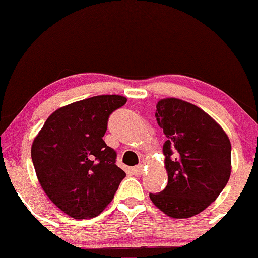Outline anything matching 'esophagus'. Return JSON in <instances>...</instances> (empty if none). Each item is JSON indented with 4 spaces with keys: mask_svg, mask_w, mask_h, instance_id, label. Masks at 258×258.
Returning <instances> with one entry per match:
<instances>
[{
    "mask_svg": "<svg viewBox=\"0 0 258 258\" xmlns=\"http://www.w3.org/2000/svg\"><path fill=\"white\" fill-rule=\"evenodd\" d=\"M133 172L136 176H141V175H142V172H143V165L142 164H139V165H136V167H134L133 168Z\"/></svg>",
    "mask_w": 258,
    "mask_h": 258,
    "instance_id": "obj_1",
    "label": "esophagus"
}]
</instances>
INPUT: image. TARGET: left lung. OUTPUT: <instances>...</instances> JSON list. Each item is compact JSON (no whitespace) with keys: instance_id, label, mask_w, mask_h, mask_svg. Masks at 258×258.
<instances>
[{"instance_id":"8db88e82","label":"left lung","mask_w":258,"mask_h":258,"mask_svg":"<svg viewBox=\"0 0 258 258\" xmlns=\"http://www.w3.org/2000/svg\"><path fill=\"white\" fill-rule=\"evenodd\" d=\"M157 124L163 129L167 186L150 200L172 218H188L210 206L231 172V144L207 112L178 98L157 102Z\"/></svg>"}]
</instances>
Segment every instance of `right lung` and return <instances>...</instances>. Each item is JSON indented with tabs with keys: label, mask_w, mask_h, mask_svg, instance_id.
<instances>
[{
	"label": "right lung",
	"mask_w": 258,
	"mask_h": 258,
	"mask_svg": "<svg viewBox=\"0 0 258 258\" xmlns=\"http://www.w3.org/2000/svg\"><path fill=\"white\" fill-rule=\"evenodd\" d=\"M125 102L119 95L74 102L52 112L35 137L31 160L38 182L70 217L97 216L125 177L116 151L103 141L109 116Z\"/></svg>",
	"instance_id": "obj_1"
}]
</instances>
